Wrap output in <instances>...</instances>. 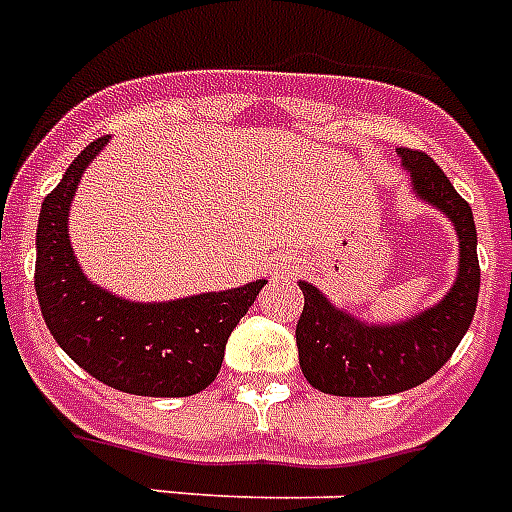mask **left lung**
Instances as JSON below:
<instances>
[{
  "label": "left lung",
  "mask_w": 512,
  "mask_h": 512,
  "mask_svg": "<svg viewBox=\"0 0 512 512\" xmlns=\"http://www.w3.org/2000/svg\"><path fill=\"white\" fill-rule=\"evenodd\" d=\"M398 153L411 171L416 195L437 205L455 223L461 239L458 281L440 304L390 328L356 322L330 307L315 286L299 281L304 294V309L296 322L299 367L320 393L369 398L416 388L448 362L474 320L479 257L471 208L427 153L414 148H398Z\"/></svg>",
  "instance_id": "8db88e82"
}]
</instances>
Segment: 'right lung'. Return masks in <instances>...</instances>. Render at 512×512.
Wrapping results in <instances>:
<instances>
[{
  "label": "right lung",
  "instance_id": "right-lung-1",
  "mask_svg": "<svg viewBox=\"0 0 512 512\" xmlns=\"http://www.w3.org/2000/svg\"><path fill=\"white\" fill-rule=\"evenodd\" d=\"M109 137H98L46 195L36 231V294L46 328L72 362L109 388L153 398H184L216 380L236 322L265 281L169 304L124 302L77 268L67 213L85 166Z\"/></svg>",
  "mask_w": 512,
  "mask_h": 512
}]
</instances>
